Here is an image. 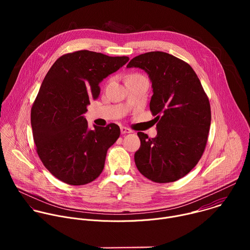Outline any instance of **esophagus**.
<instances>
[{
    "label": "esophagus",
    "instance_id": "34e87169",
    "mask_svg": "<svg viewBox=\"0 0 250 250\" xmlns=\"http://www.w3.org/2000/svg\"><path fill=\"white\" fill-rule=\"evenodd\" d=\"M121 132H122L123 134H125V133H129V132H131V130H130L129 128L125 127V126H122V127H121Z\"/></svg>",
    "mask_w": 250,
    "mask_h": 250
}]
</instances>
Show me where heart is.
Returning <instances> with one entry per match:
<instances>
[{
    "label": "heart",
    "mask_w": 250,
    "mask_h": 250,
    "mask_svg": "<svg viewBox=\"0 0 250 250\" xmlns=\"http://www.w3.org/2000/svg\"><path fill=\"white\" fill-rule=\"evenodd\" d=\"M134 75H137V74H133V75H129L128 77H130V76H134Z\"/></svg>",
    "instance_id": "b5f03b06"
}]
</instances>
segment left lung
<instances>
[{
	"label": "left lung",
	"mask_w": 250,
	"mask_h": 250,
	"mask_svg": "<svg viewBox=\"0 0 250 250\" xmlns=\"http://www.w3.org/2000/svg\"><path fill=\"white\" fill-rule=\"evenodd\" d=\"M126 67L148 74L153 89L149 108L157 122L155 137L137 132L135 165L153 182L179 180L197 165L206 148L211 119L208 98L193 68L169 53L140 54Z\"/></svg>",
	"instance_id": "1"
}]
</instances>
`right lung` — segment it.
<instances>
[{
    "mask_svg": "<svg viewBox=\"0 0 250 250\" xmlns=\"http://www.w3.org/2000/svg\"><path fill=\"white\" fill-rule=\"evenodd\" d=\"M127 56L79 50L51 66L32 104L30 122L37 152L45 168L69 185H85L100 176L108 149L120 137L116 124L88 127L84 118L99 84L123 67Z\"/></svg>",
    "mask_w": 250,
    "mask_h": 250,
    "instance_id": "1",
    "label": "right lung"
}]
</instances>
